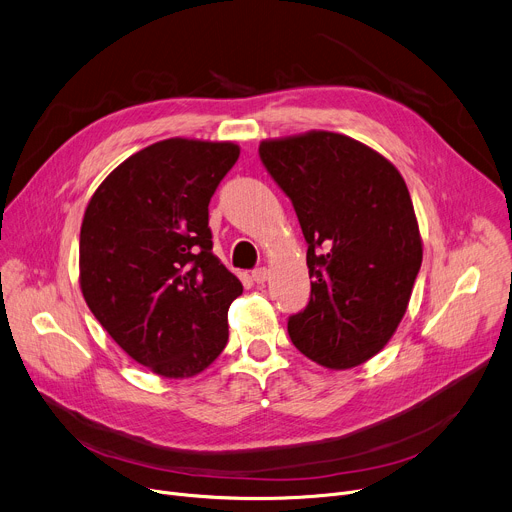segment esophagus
I'll use <instances>...</instances> for the list:
<instances>
[{"label": "esophagus", "instance_id": "1", "mask_svg": "<svg viewBox=\"0 0 512 512\" xmlns=\"http://www.w3.org/2000/svg\"><path fill=\"white\" fill-rule=\"evenodd\" d=\"M251 277H253L255 284H265L269 280V269L267 267H257V269H253Z\"/></svg>", "mask_w": 512, "mask_h": 512}]
</instances>
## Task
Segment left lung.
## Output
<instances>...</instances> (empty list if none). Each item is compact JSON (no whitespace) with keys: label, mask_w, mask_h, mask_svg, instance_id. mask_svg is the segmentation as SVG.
I'll return each mask as SVG.
<instances>
[{"label":"left lung","mask_w":512,"mask_h":512,"mask_svg":"<svg viewBox=\"0 0 512 512\" xmlns=\"http://www.w3.org/2000/svg\"><path fill=\"white\" fill-rule=\"evenodd\" d=\"M259 157L308 243L310 302L288 318L290 339L322 367H355L390 341L421 269L406 183L386 157L327 130L263 141Z\"/></svg>","instance_id":"8db88e82"}]
</instances>
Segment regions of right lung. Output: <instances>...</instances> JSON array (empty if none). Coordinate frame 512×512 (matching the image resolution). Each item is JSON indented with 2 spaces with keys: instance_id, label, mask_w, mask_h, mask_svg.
Segmentation results:
<instances>
[{
  "instance_id": "1",
  "label": "right lung",
  "mask_w": 512,
  "mask_h": 512,
  "mask_svg": "<svg viewBox=\"0 0 512 512\" xmlns=\"http://www.w3.org/2000/svg\"><path fill=\"white\" fill-rule=\"evenodd\" d=\"M235 143L167 138L120 163L79 235L83 298L108 335L163 378H190L226 347L243 286L212 253L208 204Z\"/></svg>"
}]
</instances>
